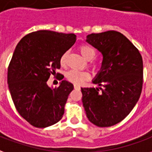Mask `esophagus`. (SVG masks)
Masks as SVG:
<instances>
[{
	"mask_svg": "<svg viewBox=\"0 0 152 152\" xmlns=\"http://www.w3.org/2000/svg\"><path fill=\"white\" fill-rule=\"evenodd\" d=\"M74 87H75V89H80V87L78 85H75Z\"/></svg>",
	"mask_w": 152,
	"mask_h": 152,
	"instance_id": "obj_1",
	"label": "esophagus"
}]
</instances>
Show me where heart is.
<instances>
[{
	"label": "heart",
	"mask_w": 152,
	"mask_h": 152,
	"mask_svg": "<svg viewBox=\"0 0 152 152\" xmlns=\"http://www.w3.org/2000/svg\"><path fill=\"white\" fill-rule=\"evenodd\" d=\"M79 52H80L81 55L83 56L86 60L92 59L96 55L95 49L91 46H89V45H87V44H82L79 47ZM67 54H68V53H65L61 57L60 62H61V65H65ZM88 77H89V75L87 72L77 71V70H75V69L69 70L66 74V78L69 82L76 84H80L82 83H83L84 81L88 79Z\"/></svg>",
	"instance_id": "b5f03b06"
}]
</instances>
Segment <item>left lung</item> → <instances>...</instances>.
I'll use <instances>...</instances> for the list:
<instances>
[{
  "mask_svg": "<svg viewBox=\"0 0 152 152\" xmlns=\"http://www.w3.org/2000/svg\"><path fill=\"white\" fill-rule=\"evenodd\" d=\"M103 56L92 83L99 87L81 88L88 120L108 127L125 119L137 104L143 83L142 58L137 48L115 31L91 34L86 39Z\"/></svg>",
  "mask_w": 152,
  "mask_h": 152,
  "instance_id": "8db88e82",
  "label": "left lung"
}]
</instances>
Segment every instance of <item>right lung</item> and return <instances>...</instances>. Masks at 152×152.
<instances>
[{
    "label": "right lung",
    "instance_id": "obj_1",
    "mask_svg": "<svg viewBox=\"0 0 152 152\" xmlns=\"http://www.w3.org/2000/svg\"><path fill=\"white\" fill-rule=\"evenodd\" d=\"M75 41V34L41 30L25 35L16 46L8 68L9 89L18 113L35 127L53 126L62 118L74 85L62 80L52 88L47 82Z\"/></svg>",
    "mask_w": 152,
    "mask_h": 152
}]
</instances>
